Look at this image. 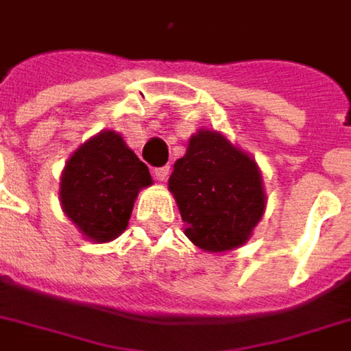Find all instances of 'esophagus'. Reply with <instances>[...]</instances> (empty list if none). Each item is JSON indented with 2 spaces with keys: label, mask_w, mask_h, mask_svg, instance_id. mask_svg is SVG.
<instances>
[{
  "label": "esophagus",
  "mask_w": 351,
  "mask_h": 351,
  "mask_svg": "<svg viewBox=\"0 0 351 351\" xmlns=\"http://www.w3.org/2000/svg\"><path fill=\"white\" fill-rule=\"evenodd\" d=\"M168 176H170V168H168V166H164V168H156V170H154V178H156L158 181H162V183L168 180Z\"/></svg>",
  "instance_id": "1"
}]
</instances>
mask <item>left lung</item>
I'll use <instances>...</instances> for the list:
<instances>
[{"label": "left lung", "instance_id": "left-lung-1", "mask_svg": "<svg viewBox=\"0 0 351 351\" xmlns=\"http://www.w3.org/2000/svg\"><path fill=\"white\" fill-rule=\"evenodd\" d=\"M168 185L185 236L208 253L243 245L267 206L257 162L218 131L199 129L191 135Z\"/></svg>", "mask_w": 351, "mask_h": 351}]
</instances>
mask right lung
<instances>
[{"label":"right lung","instance_id":"obj_1","mask_svg":"<svg viewBox=\"0 0 351 351\" xmlns=\"http://www.w3.org/2000/svg\"><path fill=\"white\" fill-rule=\"evenodd\" d=\"M152 185L147 164L115 131H100L67 160L60 181L63 213L96 243L112 241L129 224L133 203Z\"/></svg>","mask_w":351,"mask_h":351}]
</instances>
